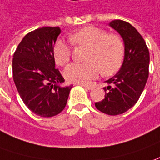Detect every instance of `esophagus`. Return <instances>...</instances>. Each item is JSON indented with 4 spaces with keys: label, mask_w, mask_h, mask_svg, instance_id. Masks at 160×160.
<instances>
[{
    "label": "esophagus",
    "mask_w": 160,
    "mask_h": 160,
    "mask_svg": "<svg viewBox=\"0 0 160 160\" xmlns=\"http://www.w3.org/2000/svg\"><path fill=\"white\" fill-rule=\"evenodd\" d=\"M82 87H84L85 88H87L88 90H91V89L93 88L94 87L93 86H91V85H81Z\"/></svg>",
    "instance_id": "1"
}]
</instances>
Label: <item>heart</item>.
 Wrapping results in <instances>:
<instances>
[{"label": "heart", "instance_id": "heart-1", "mask_svg": "<svg viewBox=\"0 0 160 160\" xmlns=\"http://www.w3.org/2000/svg\"><path fill=\"white\" fill-rule=\"evenodd\" d=\"M69 40L76 47L88 49L85 63H72L64 72L69 82L85 84L101 73L110 76L121 67L124 56L122 40L116 34H108L106 30L88 26L69 35ZM71 47L62 40L53 46V57L58 66H65L70 60Z\"/></svg>", "mask_w": 160, "mask_h": 160}]
</instances>
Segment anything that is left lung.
Wrapping results in <instances>:
<instances>
[{
	"label": "left lung",
	"instance_id": "obj_1",
	"mask_svg": "<svg viewBox=\"0 0 160 160\" xmlns=\"http://www.w3.org/2000/svg\"><path fill=\"white\" fill-rule=\"evenodd\" d=\"M109 26L123 39L124 58L119 72L106 81L105 98L95 102V107L104 114L117 116L138 101L148 79L150 53L142 36L129 22L114 20Z\"/></svg>",
	"mask_w": 160,
	"mask_h": 160
}]
</instances>
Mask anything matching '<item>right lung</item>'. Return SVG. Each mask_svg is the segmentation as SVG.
<instances>
[{
	"instance_id": "obj_1",
	"label": "right lung",
	"mask_w": 160,
	"mask_h": 160,
	"mask_svg": "<svg viewBox=\"0 0 160 160\" xmlns=\"http://www.w3.org/2000/svg\"><path fill=\"white\" fill-rule=\"evenodd\" d=\"M59 27H43L30 31L14 53L13 79L21 98L28 108L42 117H52L65 108L72 85L65 81L55 68L53 46Z\"/></svg>"
}]
</instances>
